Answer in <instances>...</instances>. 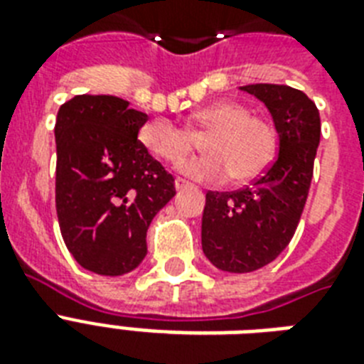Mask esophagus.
<instances>
[{"label":"esophagus","mask_w":364,"mask_h":364,"mask_svg":"<svg viewBox=\"0 0 364 364\" xmlns=\"http://www.w3.org/2000/svg\"><path fill=\"white\" fill-rule=\"evenodd\" d=\"M191 187V183L187 179H183V177H177L176 179V188L177 191H183V188H188Z\"/></svg>","instance_id":"1"}]
</instances>
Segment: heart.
<instances>
[{
    "instance_id": "obj_1",
    "label": "heart",
    "mask_w": 364,
    "mask_h": 364,
    "mask_svg": "<svg viewBox=\"0 0 364 364\" xmlns=\"http://www.w3.org/2000/svg\"><path fill=\"white\" fill-rule=\"evenodd\" d=\"M196 137H204L205 154L183 164L181 170L200 181H225L232 176L236 183H251L276 159L274 128L253 117L247 105L230 100L196 111L188 128L168 119H153L139 128L143 147L173 166L196 149Z\"/></svg>"
}]
</instances>
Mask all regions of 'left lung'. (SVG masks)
Instances as JSON below:
<instances>
[{
  "label": "left lung",
  "instance_id": "left-lung-1",
  "mask_svg": "<svg viewBox=\"0 0 364 364\" xmlns=\"http://www.w3.org/2000/svg\"><path fill=\"white\" fill-rule=\"evenodd\" d=\"M268 107L279 153L251 185L232 193L205 194L202 249L219 270L245 274L270 264L287 247L304 210L321 119L302 90L287 85H245Z\"/></svg>",
  "mask_w": 364,
  "mask_h": 364
}]
</instances>
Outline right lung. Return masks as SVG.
Instances as JSON below:
<instances>
[{
    "instance_id": "1",
    "label": "right lung",
    "mask_w": 364,
    "mask_h": 364,
    "mask_svg": "<svg viewBox=\"0 0 364 364\" xmlns=\"http://www.w3.org/2000/svg\"><path fill=\"white\" fill-rule=\"evenodd\" d=\"M147 122L117 96L81 94L56 117V213L73 259L122 276L147 255V228L176 194L173 176L137 139Z\"/></svg>"
}]
</instances>
